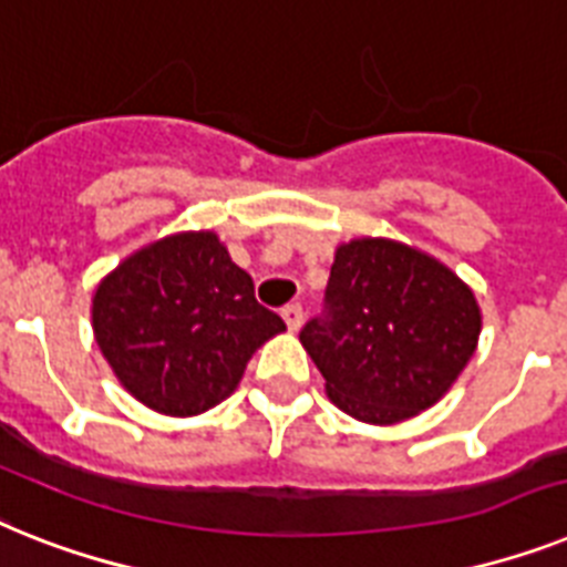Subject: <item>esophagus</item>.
<instances>
[{
    "label": "esophagus",
    "mask_w": 567,
    "mask_h": 567,
    "mask_svg": "<svg viewBox=\"0 0 567 567\" xmlns=\"http://www.w3.org/2000/svg\"><path fill=\"white\" fill-rule=\"evenodd\" d=\"M280 316H284V321H287L289 333H298V330H301L303 310L298 307V303H289V307H284V312H280Z\"/></svg>",
    "instance_id": "34e87169"
}]
</instances>
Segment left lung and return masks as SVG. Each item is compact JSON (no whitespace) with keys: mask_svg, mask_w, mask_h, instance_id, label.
Returning <instances> with one entry per match:
<instances>
[{"mask_svg":"<svg viewBox=\"0 0 567 567\" xmlns=\"http://www.w3.org/2000/svg\"><path fill=\"white\" fill-rule=\"evenodd\" d=\"M327 316L301 330L336 409L371 425L417 417L455 385L481 336V307L446 264L388 237L336 249Z\"/></svg>","mask_w":567,"mask_h":567,"instance_id":"obj_1","label":"left lung"}]
</instances>
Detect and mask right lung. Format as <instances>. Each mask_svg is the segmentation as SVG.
I'll return each instance as SVG.
<instances>
[{
    "instance_id": "right-lung-1",
    "label": "right lung",
    "mask_w": 567,
    "mask_h": 567,
    "mask_svg": "<svg viewBox=\"0 0 567 567\" xmlns=\"http://www.w3.org/2000/svg\"><path fill=\"white\" fill-rule=\"evenodd\" d=\"M92 330L121 385L167 417H194L240 385L287 324L214 231L167 234L124 257L92 295Z\"/></svg>"
}]
</instances>
